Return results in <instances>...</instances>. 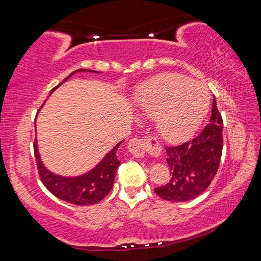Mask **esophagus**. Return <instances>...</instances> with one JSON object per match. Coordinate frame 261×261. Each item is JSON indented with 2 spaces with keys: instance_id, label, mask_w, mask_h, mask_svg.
<instances>
[{
  "instance_id": "34e87169",
  "label": "esophagus",
  "mask_w": 261,
  "mask_h": 261,
  "mask_svg": "<svg viewBox=\"0 0 261 261\" xmlns=\"http://www.w3.org/2000/svg\"><path fill=\"white\" fill-rule=\"evenodd\" d=\"M127 148H129V152L132 155L136 158L144 156L146 152L155 156L159 155L161 152V146L158 144V141L153 138H134L127 143Z\"/></svg>"
}]
</instances>
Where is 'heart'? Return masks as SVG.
Masks as SVG:
<instances>
[{
    "label": "heart",
    "instance_id": "heart-1",
    "mask_svg": "<svg viewBox=\"0 0 261 261\" xmlns=\"http://www.w3.org/2000/svg\"><path fill=\"white\" fill-rule=\"evenodd\" d=\"M140 116L156 121L161 138L170 143L191 137L208 110L210 96L201 84L175 73L160 74L137 92Z\"/></svg>",
    "mask_w": 261,
    "mask_h": 261
}]
</instances>
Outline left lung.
I'll list each match as a JSON object with an SVG mask.
<instances>
[{"label": "left lung", "instance_id": "8db88e82", "mask_svg": "<svg viewBox=\"0 0 261 261\" xmlns=\"http://www.w3.org/2000/svg\"><path fill=\"white\" fill-rule=\"evenodd\" d=\"M223 121L215 98L210 123L196 138L178 146L166 147L171 177L155 188L159 197L168 201H189L208 188L218 173L223 147Z\"/></svg>", "mask_w": 261, "mask_h": 261}]
</instances>
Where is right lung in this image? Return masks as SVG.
<instances>
[{"label": "right lung", "mask_w": 261, "mask_h": 261, "mask_svg": "<svg viewBox=\"0 0 261 261\" xmlns=\"http://www.w3.org/2000/svg\"><path fill=\"white\" fill-rule=\"evenodd\" d=\"M79 71L93 73L99 72L94 71V70L78 69L70 73L69 76L64 79V82L68 81L73 73H77ZM64 82H62L56 87L53 88L51 92L54 91L55 88L61 86ZM122 141H120L112 151H109L106 154L105 158L93 168V169H91L90 171H87V173L81 176L67 177V176H61L51 173V171L48 170L47 168L43 166L40 159V154H39L37 140H35L33 145L34 155L35 160H37L38 171L39 176H40L41 178V182L55 197H57L61 200H64L67 202H70V204L78 206L96 204V202L102 200L113 188L116 170L118 166L121 165L120 160L117 159L116 152L118 146L122 144Z\"/></svg>", "instance_id": "add662e5"}]
</instances>
